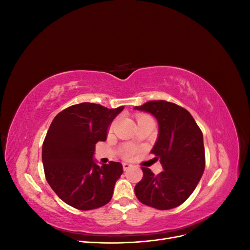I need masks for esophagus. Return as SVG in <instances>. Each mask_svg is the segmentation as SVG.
Listing matches in <instances>:
<instances>
[{"label": "esophagus", "instance_id": "1", "mask_svg": "<svg viewBox=\"0 0 250 250\" xmlns=\"http://www.w3.org/2000/svg\"><path fill=\"white\" fill-rule=\"evenodd\" d=\"M131 167H132V165H131L130 163H127V162L123 163V169H124V170H127V169H129V168H131Z\"/></svg>", "mask_w": 250, "mask_h": 250}]
</instances>
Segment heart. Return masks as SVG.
Segmentation results:
<instances>
[{
	"label": "heart",
	"mask_w": 250,
	"mask_h": 250,
	"mask_svg": "<svg viewBox=\"0 0 250 250\" xmlns=\"http://www.w3.org/2000/svg\"><path fill=\"white\" fill-rule=\"evenodd\" d=\"M145 119H150L149 117H147V116H141V117H139V119H138V122H140V121H142V120H145ZM131 153H132V150L131 149H126L125 150V153H124V155L125 156H130L131 155Z\"/></svg>",
	"instance_id": "1"
}]
</instances>
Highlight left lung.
I'll return each instance as SVG.
<instances>
[{
	"label": "left lung",
	"mask_w": 250,
	"mask_h": 250,
	"mask_svg": "<svg viewBox=\"0 0 250 250\" xmlns=\"http://www.w3.org/2000/svg\"><path fill=\"white\" fill-rule=\"evenodd\" d=\"M134 109L149 112L157 121L158 137L151 153L164 169L154 175L142 167L144 176L134 187L135 195L151 208H176L194 192L206 167L202 132L191 113L174 103L149 101Z\"/></svg>",
	"instance_id": "1"
}]
</instances>
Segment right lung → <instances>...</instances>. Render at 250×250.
<instances>
[{
  "mask_svg": "<svg viewBox=\"0 0 250 250\" xmlns=\"http://www.w3.org/2000/svg\"><path fill=\"white\" fill-rule=\"evenodd\" d=\"M123 109L84 102L65 108L52 121L42 144L44 175L69 206L89 210L110 201L123 166L118 162L98 165L95 145L106 140L109 125Z\"/></svg>",
  "mask_w": 250,
  "mask_h": 250,
  "instance_id": "1",
  "label": "right lung"
}]
</instances>
